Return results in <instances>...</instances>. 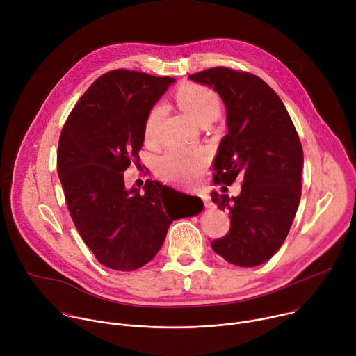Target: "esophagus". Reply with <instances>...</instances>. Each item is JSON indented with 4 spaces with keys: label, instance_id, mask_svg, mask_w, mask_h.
Listing matches in <instances>:
<instances>
[{
    "label": "esophagus",
    "instance_id": "34e87169",
    "mask_svg": "<svg viewBox=\"0 0 356 356\" xmlns=\"http://www.w3.org/2000/svg\"><path fill=\"white\" fill-rule=\"evenodd\" d=\"M198 195H200V197H201V200H202V201H204V206H206V207H207V209H210V207H213V201H211V200H210V197H209V195H207V194H206V193H200V194H198Z\"/></svg>",
    "mask_w": 356,
    "mask_h": 356
}]
</instances>
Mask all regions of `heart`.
<instances>
[{"mask_svg":"<svg viewBox=\"0 0 356 356\" xmlns=\"http://www.w3.org/2000/svg\"><path fill=\"white\" fill-rule=\"evenodd\" d=\"M179 106L198 124L214 121L221 111V101L217 92L202 84H184L176 92ZM163 106L152 107L143 122L145 140L152 143L158 138L159 125L163 115ZM207 163V154L202 149L172 147L156 161V172L165 180L193 181Z\"/></svg>","mask_w":356,"mask_h":356,"instance_id":"heart-1","label":"heart"}]
</instances>
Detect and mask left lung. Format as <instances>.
<instances>
[{
    "label": "left lung",
    "mask_w": 356,
    "mask_h": 356,
    "mask_svg": "<svg viewBox=\"0 0 356 356\" xmlns=\"http://www.w3.org/2000/svg\"><path fill=\"white\" fill-rule=\"evenodd\" d=\"M188 79L211 86L227 108L228 134L214 159V183L231 186L242 177L238 197L213 193L218 209L231 214V227L211 248L232 265L258 266L283 245L298 207L300 138L280 97L261 77L211 67Z\"/></svg>",
    "instance_id": "obj_1"
}]
</instances>
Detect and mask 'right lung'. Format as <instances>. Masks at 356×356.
Instances as JSON below:
<instances>
[{"label": "right lung", "mask_w": 356, "mask_h": 356, "mask_svg": "<svg viewBox=\"0 0 356 356\" xmlns=\"http://www.w3.org/2000/svg\"><path fill=\"white\" fill-rule=\"evenodd\" d=\"M176 80L117 69L99 76L69 114L59 138L58 173L72 220L95 259L131 272L155 258L169 225L181 216L168 187L146 180L145 193L125 188L124 172L139 166L147 111ZM165 201H163V198Z\"/></svg>", "instance_id": "add662e5"}]
</instances>
